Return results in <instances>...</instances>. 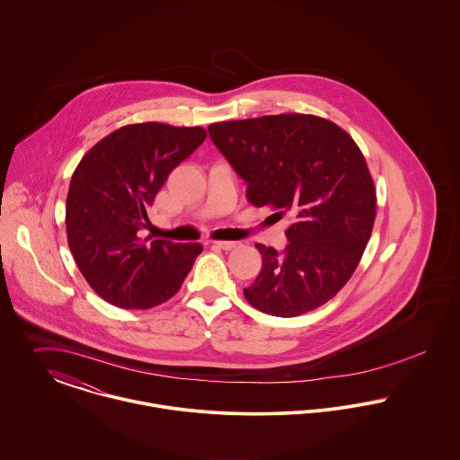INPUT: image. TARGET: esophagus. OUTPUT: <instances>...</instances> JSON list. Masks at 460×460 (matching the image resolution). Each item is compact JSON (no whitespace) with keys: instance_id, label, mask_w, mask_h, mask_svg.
Segmentation results:
<instances>
[{"instance_id":"1","label":"esophagus","mask_w":460,"mask_h":460,"mask_svg":"<svg viewBox=\"0 0 460 460\" xmlns=\"http://www.w3.org/2000/svg\"><path fill=\"white\" fill-rule=\"evenodd\" d=\"M240 243L238 242H213V247H218L222 251H233L236 249Z\"/></svg>"}]
</instances>
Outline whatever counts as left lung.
<instances>
[{"mask_svg":"<svg viewBox=\"0 0 460 460\" xmlns=\"http://www.w3.org/2000/svg\"><path fill=\"white\" fill-rule=\"evenodd\" d=\"M208 132L252 205L295 215L282 252L255 243L262 266L243 289L247 302L277 317L324 305L355 273L376 218L374 181L353 137L310 114L222 121Z\"/></svg>","mask_w":460,"mask_h":460,"instance_id":"1","label":"left lung"}]
</instances>
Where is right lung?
Masks as SVG:
<instances>
[{
    "mask_svg": "<svg viewBox=\"0 0 460 460\" xmlns=\"http://www.w3.org/2000/svg\"><path fill=\"white\" fill-rule=\"evenodd\" d=\"M206 139L201 127L136 123L103 137L72 174L65 226L77 268L105 302L152 308L172 298L199 243L141 238L169 172Z\"/></svg>",
    "mask_w": 460,
    "mask_h": 460,
    "instance_id": "add662e5",
    "label": "right lung"
}]
</instances>
